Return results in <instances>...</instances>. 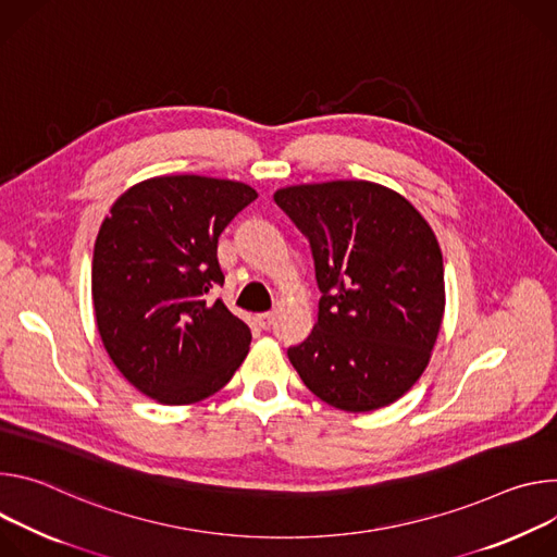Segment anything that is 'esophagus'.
I'll use <instances>...</instances> for the list:
<instances>
[{
    "mask_svg": "<svg viewBox=\"0 0 557 557\" xmlns=\"http://www.w3.org/2000/svg\"><path fill=\"white\" fill-rule=\"evenodd\" d=\"M257 323H259L263 330H268V327L274 323V312H263V314H259V317H257Z\"/></svg>",
    "mask_w": 557,
    "mask_h": 557,
    "instance_id": "obj_1",
    "label": "esophagus"
}]
</instances>
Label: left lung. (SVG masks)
<instances>
[{
    "instance_id": "left-lung-1",
    "label": "left lung",
    "mask_w": 557,
    "mask_h": 557,
    "mask_svg": "<svg viewBox=\"0 0 557 557\" xmlns=\"http://www.w3.org/2000/svg\"><path fill=\"white\" fill-rule=\"evenodd\" d=\"M274 201L310 238L319 321L287 358L323 403L364 413L422 376L445 317L438 238L396 190L374 181L287 185Z\"/></svg>"
}]
</instances>
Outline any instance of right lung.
I'll use <instances>...</instances> for the list:
<instances>
[{"label": "right lung", "instance_id": "1", "mask_svg": "<svg viewBox=\"0 0 557 557\" xmlns=\"http://www.w3.org/2000/svg\"><path fill=\"white\" fill-rule=\"evenodd\" d=\"M247 183L152 176L123 193L103 219L92 255L101 343L133 387L161 405L216 394L250 351L252 332L221 298L216 243L257 199Z\"/></svg>", "mask_w": 557, "mask_h": 557}]
</instances>
